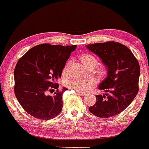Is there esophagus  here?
<instances>
[{
	"label": "esophagus",
	"mask_w": 149,
	"mask_h": 149,
	"mask_svg": "<svg viewBox=\"0 0 149 149\" xmlns=\"http://www.w3.org/2000/svg\"><path fill=\"white\" fill-rule=\"evenodd\" d=\"M77 93L79 94V95H81V96H84V95H85V93H84V92H78Z\"/></svg>",
	"instance_id": "1"
}]
</instances>
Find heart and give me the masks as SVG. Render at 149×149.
<instances>
[{
  "label": "heart",
  "mask_w": 149,
  "mask_h": 149,
  "mask_svg": "<svg viewBox=\"0 0 149 149\" xmlns=\"http://www.w3.org/2000/svg\"><path fill=\"white\" fill-rule=\"evenodd\" d=\"M80 60L84 65L88 68H93L97 63V59L90 54H82L80 55ZM70 64V61L66 64L63 68V73H67L68 70L69 65ZM97 73L98 76H103L106 73V68L104 66H100L97 69ZM95 81L92 79H76L69 81L67 83V86L70 89L75 91L80 92H85L89 90L93 85L95 84Z\"/></svg>",
  "instance_id": "1"
}]
</instances>
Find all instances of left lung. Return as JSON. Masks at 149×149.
Masks as SVG:
<instances>
[{
    "label": "left lung",
    "instance_id": "8db88e82",
    "mask_svg": "<svg viewBox=\"0 0 149 149\" xmlns=\"http://www.w3.org/2000/svg\"><path fill=\"white\" fill-rule=\"evenodd\" d=\"M86 47L99 56L108 70V76L98 86L106 94L96 95V102L89 111L100 118L113 117L126 109L138 94L139 63L130 49L119 42L97 43Z\"/></svg>",
    "mask_w": 149,
    "mask_h": 149
}]
</instances>
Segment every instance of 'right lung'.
I'll use <instances>...</instances> for the list:
<instances>
[{
    "instance_id": "1",
    "label": "right lung",
    "mask_w": 149,
    "mask_h": 149,
    "mask_svg": "<svg viewBox=\"0 0 149 149\" xmlns=\"http://www.w3.org/2000/svg\"><path fill=\"white\" fill-rule=\"evenodd\" d=\"M76 45L43 44L28 50L14 68V93L23 109L36 119L49 120L57 116L63 106V93L55 81ZM56 89L54 95L48 91Z\"/></svg>"
}]
</instances>
